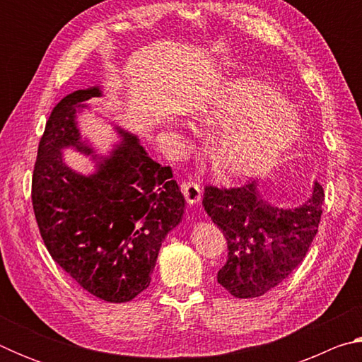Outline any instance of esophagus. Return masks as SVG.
<instances>
[{
  "mask_svg": "<svg viewBox=\"0 0 362 362\" xmlns=\"http://www.w3.org/2000/svg\"><path fill=\"white\" fill-rule=\"evenodd\" d=\"M180 188H182V193L185 196L187 203L188 204H198L201 201V196H203V189L198 185V183L193 182L192 179L188 180H182L180 183Z\"/></svg>",
  "mask_w": 362,
  "mask_h": 362,
  "instance_id": "esophagus-1",
  "label": "esophagus"
}]
</instances>
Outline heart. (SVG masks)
<instances>
[{"label": "heart", "instance_id": "heart-1", "mask_svg": "<svg viewBox=\"0 0 362 362\" xmlns=\"http://www.w3.org/2000/svg\"><path fill=\"white\" fill-rule=\"evenodd\" d=\"M201 129L216 134L207 158L218 177L247 179L276 164L302 136V121L278 88L233 78L199 112Z\"/></svg>", "mask_w": 362, "mask_h": 362}]
</instances>
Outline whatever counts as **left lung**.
<instances>
[{
    "label": "left lung",
    "mask_w": 362,
    "mask_h": 362,
    "mask_svg": "<svg viewBox=\"0 0 362 362\" xmlns=\"http://www.w3.org/2000/svg\"><path fill=\"white\" fill-rule=\"evenodd\" d=\"M322 203L317 182L305 203L286 209L263 198L259 179L228 189L206 187L204 211L228 244L218 284L238 298H252L289 278L315 240Z\"/></svg>",
    "instance_id": "1"
}]
</instances>
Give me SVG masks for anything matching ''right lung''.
I'll return each mask as SVG.
<instances>
[{"label": "right lung", "mask_w": 362, "mask_h": 362, "mask_svg": "<svg viewBox=\"0 0 362 362\" xmlns=\"http://www.w3.org/2000/svg\"><path fill=\"white\" fill-rule=\"evenodd\" d=\"M100 95V86H93L54 107L40 140L32 203L54 262L93 296L122 303L150 286L161 244L182 222L185 198L173 169L153 161L136 134L119 126V144L110 155H94L76 115ZM65 148L93 154L95 173L71 170L63 161Z\"/></svg>", "instance_id": "right-lung-1"}]
</instances>
